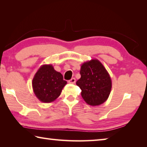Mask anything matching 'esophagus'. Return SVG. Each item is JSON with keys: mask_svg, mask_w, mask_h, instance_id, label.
<instances>
[{"mask_svg": "<svg viewBox=\"0 0 147 147\" xmlns=\"http://www.w3.org/2000/svg\"><path fill=\"white\" fill-rule=\"evenodd\" d=\"M76 82V79L74 78H72L71 80H69V84H74Z\"/></svg>", "mask_w": 147, "mask_h": 147, "instance_id": "34e87169", "label": "esophagus"}]
</instances>
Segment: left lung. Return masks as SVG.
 Returning <instances> with one entry per match:
<instances>
[{
	"mask_svg": "<svg viewBox=\"0 0 147 147\" xmlns=\"http://www.w3.org/2000/svg\"><path fill=\"white\" fill-rule=\"evenodd\" d=\"M81 78L76 85L81 89V95L86 102L95 106L103 104L108 98L112 83L106 68L97 59L82 64Z\"/></svg>",
	"mask_w": 147,
	"mask_h": 147,
	"instance_id": "8db88e82",
	"label": "left lung"
}]
</instances>
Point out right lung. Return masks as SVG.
<instances>
[{
	"instance_id": "1",
	"label": "right lung",
	"mask_w": 147,
	"mask_h": 147,
	"mask_svg": "<svg viewBox=\"0 0 147 147\" xmlns=\"http://www.w3.org/2000/svg\"><path fill=\"white\" fill-rule=\"evenodd\" d=\"M67 83L62 74L54 70L53 65H43L35 74L32 80V88L39 100L50 103L60 95Z\"/></svg>"
}]
</instances>
